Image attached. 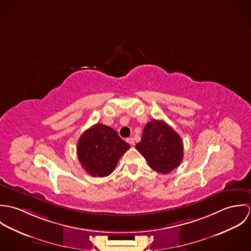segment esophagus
<instances>
[{
	"label": "esophagus",
	"instance_id": "34e87169",
	"mask_svg": "<svg viewBox=\"0 0 251 251\" xmlns=\"http://www.w3.org/2000/svg\"><path fill=\"white\" fill-rule=\"evenodd\" d=\"M126 142L129 144V145H131V146H133V145H134V140H133V138H132V137L127 138V139H126Z\"/></svg>",
	"mask_w": 251,
	"mask_h": 251
}]
</instances>
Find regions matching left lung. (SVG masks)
I'll list each match as a JSON object with an SVG mask.
<instances>
[{"label":"left lung","instance_id":"obj_1","mask_svg":"<svg viewBox=\"0 0 251 251\" xmlns=\"http://www.w3.org/2000/svg\"><path fill=\"white\" fill-rule=\"evenodd\" d=\"M135 148L149 166L161 174L177 168L183 157V145L179 134L159 120H151L145 126L141 141Z\"/></svg>","mask_w":251,"mask_h":251}]
</instances>
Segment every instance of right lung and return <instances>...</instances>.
<instances>
[{"label":"right lung","instance_id":"right-lung-1","mask_svg":"<svg viewBox=\"0 0 251 251\" xmlns=\"http://www.w3.org/2000/svg\"><path fill=\"white\" fill-rule=\"evenodd\" d=\"M117 131L102 124L87 129L77 143V155L82 167L93 177H106L129 149Z\"/></svg>","mask_w":251,"mask_h":251}]
</instances>
